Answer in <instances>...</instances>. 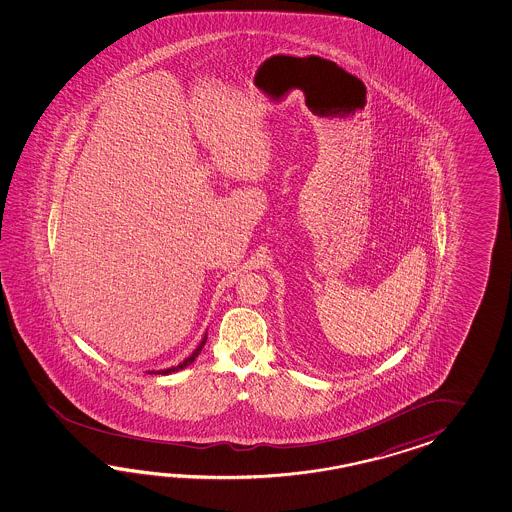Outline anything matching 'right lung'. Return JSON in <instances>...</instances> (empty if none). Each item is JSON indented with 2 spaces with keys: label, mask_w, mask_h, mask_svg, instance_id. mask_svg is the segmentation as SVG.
Segmentation results:
<instances>
[{
  "label": "right lung",
  "mask_w": 512,
  "mask_h": 512,
  "mask_svg": "<svg viewBox=\"0 0 512 512\" xmlns=\"http://www.w3.org/2000/svg\"><path fill=\"white\" fill-rule=\"evenodd\" d=\"M205 342H207V333L203 335V338H201V342H199V346H197L194 351H192V355H188L183 362H179L177 366H170V368H166V370H157V371H148V373H161V375H170V373H175V371H181L185 370L186 366H190L194 360H196L197 355L201 353V349H203V346H205Z\"/></svg>",
  "instance_id": "obj_1"
}]
</instances>
